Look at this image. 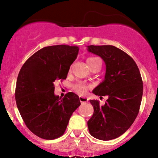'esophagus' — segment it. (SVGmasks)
<instances>
[{
    "mask_svg": "<svg viewBox=\"0 0 158 158\" xmlns=\"http://www.w3.org/2000/svg\"><path fill=\"white\" fill-rule=\"evenodd\" d=\"M79 99L81 103H85L88 101L87 98H85V97H83V96H79Z\"/></svg>",
    "mask_w": 158,
    "mask_h": 158,
    "instance_id": "obj_1",
    "label": "esophagus"
}]
</instances>
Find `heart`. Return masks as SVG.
<instances>
[{"mask_svg":"<svg viewBox=\"0 0 158 158\" xmlns=\"http://www.w3.org/2000/svg\"><path fill=\"white\" fill-rule=\"evenodd\" d=\"M98 62H101V60L96 57H89L87 59V63L88 66H90L92 65V64H96ZM73 88H74L75 91L79 93V94H84V93L86 91V90H87V85L83 83H79L75 84Z\"/></svg>","mask_w":158,"mask_h":158,"instance_id":"1","label":"heart"}]
</instances>
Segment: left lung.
Returning <instances> with one entry per match:
<instances>
[{"mask_svg": "<svg viewBox=\"0 0 158 158\" xmlns=\"http://www.w3.org/2000/svg\"><path fill=\"white\" fill-rule=\"evenodd\" d=\"M87 50L102 58L104 80L93 90L96 96H107L104 105L90 100L94 111L88 122L93 137L111 140L123 135L133 124L141 104L143 83L139 68L130 56L111 45H90Z\"/></svg>", "mask_w": 158, "mask_h": 158, "instance_id": "left-lung-1", "label": "left lung"}]
</instances>
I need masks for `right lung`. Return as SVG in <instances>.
<instances>
[{
	"label": "right lung",
	"mask_w": 158,
	"mask_h": 158,
	"mask_svg": "<svg viewBox=\"0 0 158 158\" xmlns=\"http://www.w3.org/2000/svg\"><path fill=\"white\" fill-rule=\"evenodd\" d=\"M78 51L77 46L66 44L44 47L25 62L19 73L17 108L29 130L42 139L63 135L70 116L81 105L75 93L62 98L54 92L55 81L66 79Z\"/></svg>",
	"instance_id": "add662e5"
}]
</instances>
